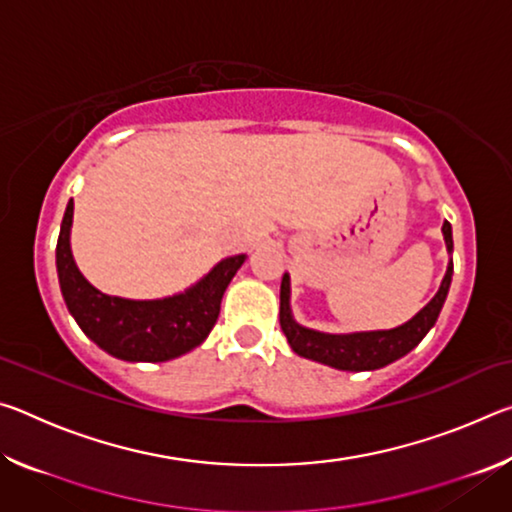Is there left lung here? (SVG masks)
I'll return each instance as SVG.
<instances>
[{
  "label": "left lung",
  "mask_w": 512,
  "mask_h": 512,
  "mask_svg": "<svg viewBox=\"0 0 512 512\" xmlns=\"http://www.w3.org/2000/svg\"><path fill=\"white\" fill-rule=\"evenodd\" d=\"M443 235L447 241V248L454 250L452 241V225L445 221ZM454 262H449L445 280L433 300L424 307L420 314H415L409 323L402 327L386 329V332H361V334H323L314 332V329L300 327L296 320L291 318L289 309V275L282 277L280 287V325L282 332L287 334V341L293 352L300 357L314 359L327 366L339 370H375L381 366H388L395 359L404 357L411 352L424 336H427L433 323L438 320L440 309L445 305L449 284H452Z\"/></svg>",
  "instance_id": "1"
}]
</instances>
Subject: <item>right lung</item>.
<instances>
[{"mask_svg": "<svg viewBox=\"0 0 512 512\" xmlns=\"http://www.w3.org/2000/svg\"><path fill=\"white\" fill-rule=\"evenodd\" d=\"M74 203L60 223L56 268L69 314L90 339L124 361H169L201 345L219 318L221 298L246 255L216 264L210 275L180 296L164 300H124L106 296L85 280L69 250Z\"/></svg>", "mask_w": 512, "mask_h": 512, "instance_id": "add662e5", "label": "right lung"}]
</instances>
